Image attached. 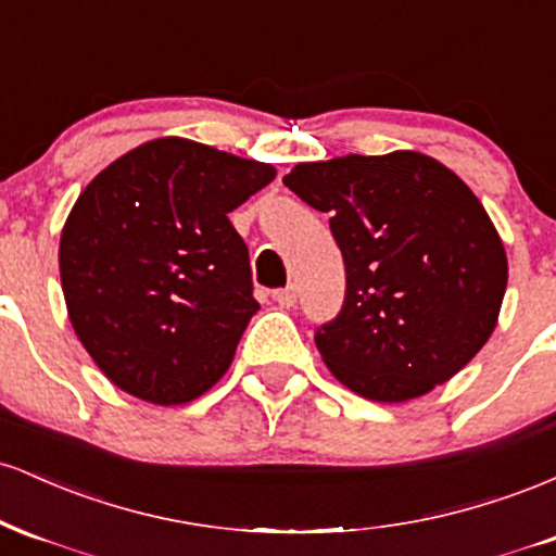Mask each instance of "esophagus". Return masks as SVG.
<instances>
[{
  "instance_id": "1",
  "label": "esophagus",
  "mask_w": 556,
  "mask_h": 556,
  "mask_svg": "<svg viewBox=\"0 0 556 556\" xmlns=\"http://www.w3.org/2000/svg\"><path fill=\"white\" fill-rule=\"evenodd\" d=\"M274 300H277L282 308H292V305L298 303V287L295 285H287L282 290H274Z\"/></svg>"
}]
</instances>
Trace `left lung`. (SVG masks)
Wrapping results in <instances>:
<instances>
[{"label":"left lung","mask_w":556,"mask_h":556,"mask_svg":"<svg viewBox=\"0 0 556 556\" xmlns=\"http://www.w3.org/2000/svg\"><path fill=\"white\" fill-rule=\"evenodd\" d=\"M282 182L329 214L342 251L344 303L316 348L344 387L405 402L468 366L500 318L507 256L455 172L392 151L298 164Z\"/></svg>","instance_id":"left-lung-1"}]
</instances>
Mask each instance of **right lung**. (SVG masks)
<instances>
[{
    "mask_svg": "<svg viewBox=\"0 0 556 556\" xmlns=\"http://www.w3.org/2000/svg\"><path fill=\"white\" fill-rule=\"evenodd\" d=\"M274 175L271 164L159 138L86 185L62 229V292L114 387L182 405L225 376L258 311L248 245L227 214Z\"/></svg>",
    "mask_w": 556,
    "mask_h": 556,
    "instance_id": "1",
    "label": "right lung"
}]
</instances>
